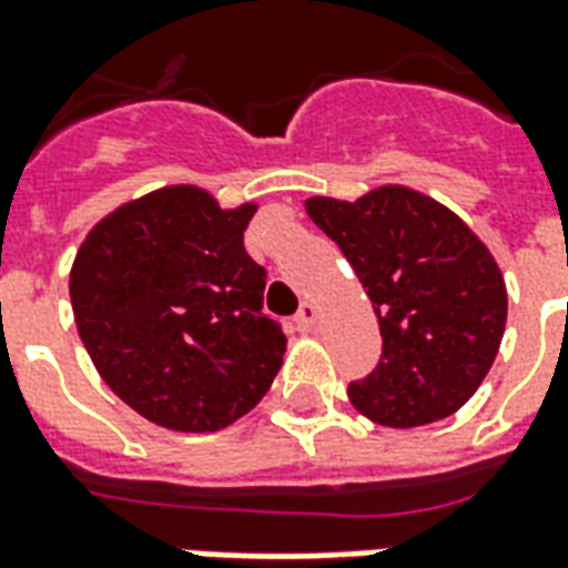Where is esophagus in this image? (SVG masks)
Masks as SVG:
<instances>
[{
  "instance_id": "1",
  "label": "esophagus",
  "mask_w": 568,
  "mask_h": 568,
  "mask_svg": "<svg viewBox=\"0 0 568 568\" xmlns=\"http://www.w3.org/2000/svg\"><path fill=\"white\" fill-rule=\"evenodd\" d=\"M315 318H318V306L306 301L301 303V310H297V315H294V324H297V331L306 333L315 327Z\"/></svg>"
}]
</instances>
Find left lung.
I'll list each match as a JSON object with an SVG mask.
<instances>
[{"label":"left lung","instance_id":"1","mask_svg":"<svg viewBox=\"0 0 568 568\" xmlns=\"http://www.w3.org/2000/svg\"><path fill=\"white\" fill-rule=\"evenodd\" d=\"M303 205L378 315L381 361L348 387L354 408L389 428L456 414L488 375L506 331V283L491 250L438 199L402 184Z\"/></svg>","mask_w":568,"mask_h":568}]
</instances>
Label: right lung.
Listing matches in <instances>:
<instances>
[{"mask_svg": "<svg viewBox=\"0 0 568 568\" xmlns=\"http://www.w3.org/2000/svg\"><path fill=\"white\" fill-rule=\"evenodd\" d=\"M255 211L169 184L110 211L77 250L68 288L82 345L154 426H232L283 366L285 336L262 313L267 274L244 250Z\"/></svg>", "mask_w": 568, "mask_h": 568, "instance_id": "add662e5", "label": "right lung"}]
</instances>
